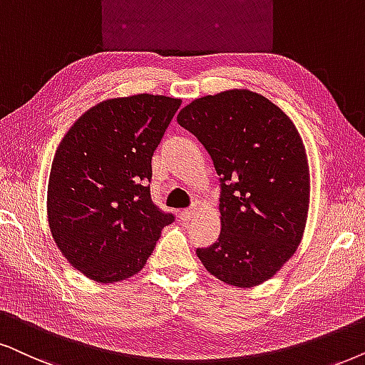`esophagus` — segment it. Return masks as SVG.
<instances>
[{
  "mask_svg": "<svg viewBox=\"0 0 365 365\" xmlns=\"http://www.w3.org/2000/svg\"><path fill=\"white\" fill-rule=\"evenodd\" d=\"M193 214H195V207H188V209L182 210V214H180V217H182L183 220H190Z\"/></svg>",
  "mask_w": 365,
  "mask_h": 365,
  "instance_id": "1",
  "label": "esophagus"
}]
</instances>
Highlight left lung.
Wrapping results in <instances>:
<instances>
[{
	"instance_id": "obj_1",
	"label": "left lung",
	"mask_w": 365,
	"mask_h": 365,
	"mask_svg": "<svg viewBox=\"0 0 365 365\" xmlns=\"http://www.w3.org/2000/svg\"><path fill=\"white\" fill-rule=\"evenodd\" d=\"M177 121L204 145L220 177V236L197 249L198 259L227 284L264 283L294 255L307 225L310 168L298 129L247 89L192 101Z\"/></svg>"
}]
</instances>
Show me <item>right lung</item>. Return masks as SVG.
<instances>
[{"mask_svg":"<svg viewBox=\"0 0 365 365\" xmlns=\"http://www.w3.org/2000/svg\"><path fill=\"white\" fill-rule=\"evenodd\" d=\"M182 101L138 94L86 110L60 141L48 178L53 241L87 278L140 273L173 214L150 195L151 156Z\"/></svg>","mask_w":365,"mask_h":365,"instance_id":"add662e5","label":"right lung"}]
</instances>
